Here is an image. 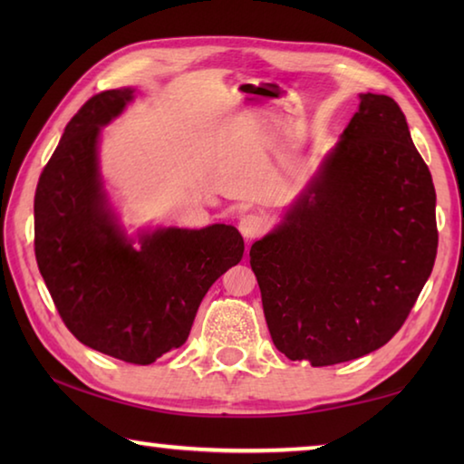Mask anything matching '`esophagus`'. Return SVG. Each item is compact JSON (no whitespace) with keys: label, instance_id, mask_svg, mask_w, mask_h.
<instances>
[{"label":"esophagus","instance_id":"obj_1","mask_svg":"<svg viewBox=\"0 0 464 464\" xmlns=\"http://www.w3.org/2000/svg\"><path fill=\"white\" fill-rule=\"evenodd\" d=\"M268 229V218L260 213H246L239 218V231L246 239H256Z\"/></svg>","mask_w":464,"mask_h":464}]
</instances>
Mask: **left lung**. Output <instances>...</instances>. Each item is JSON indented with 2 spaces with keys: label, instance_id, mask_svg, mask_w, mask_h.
Listing matches in <instances>:
<instances>
[{
  "label": "left lung",
  "instance_id": "1",
  "mask_svg": "<svg viewBox=\"0 0 464 464\" xmlns=\"http://www.w3.org/2000/svg\"><path fill=\"white\" fill-rule=\"evenodd\" d=\"M436 251L434 182L403 110L360 93L319 178L249 249L274 345L311 366L379 350L410 317Z\"/></svg>",
  "mask_w": 464,
  "mask_h": 464
}]
</instances>
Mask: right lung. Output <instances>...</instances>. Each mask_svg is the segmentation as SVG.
Masks as SVG:
<instances>
[{
  "label": "right lung",
  "instance_id": "1",
  "mask_svg": "<svg viewBox=\"0 0 464 464\" xmlns=\"http://www.w3.org/2000/svg\"><path fill=\"white\" fill-rule=\"evenodd\" d=\"M132 90L92 96L67 122L34 194V254L63 324L77 340L129 364H151L188 340L213 282L243 257L231 225L161 229L140 249L104 207L100 127Z\"/></svg>",
  "mask_w": 464,
  "mask_h": 464
}]
</instances>
